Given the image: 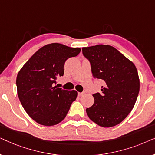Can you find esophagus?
I'll list each match as a JSON object with an SVG mask.
<instances>
[{
  "instance_id": "1",
  "label": "esophagus",
  "mask_w": 155,
  "mask_h": 155,
  "mask_svg": "<svg viewBox=\"0 0 155 155\" xmlns=\"http://www.w3.org/2000/svg\"><path fill=\"white\" fill-rule=\"evenodd\" d=\"M85 94V92H79L78 93V96L79 97H81V96H83V95Z\"/></svg>"
}]
</instances>
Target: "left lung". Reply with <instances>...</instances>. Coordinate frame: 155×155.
I'll return each instance as SVG.
<instances>
[{
	"label": "left lung",
	"mask_w": 155,
	"mask_h": 155,
	"mask_svg": "<svg viewBox=\"0 0 155 155\" xmlns=\"http://www.w3.org/2000/svg\"><path fill=\"white\" fill-rule=\"evenodd\" d=\"M82 50L90 61L93 77L104 83L101 92L92 94L94 102L86 109L87 114L101 127L115 126L132 111L138 96L140 80L136 67L111 46L99 44Z\"/></svg>",
	"instance_id": "1"
}]
</instances>
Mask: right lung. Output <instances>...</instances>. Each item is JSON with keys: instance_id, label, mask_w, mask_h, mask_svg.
<instances>
[{"instance_id": "obj_1", "label": "right lung", "mask_w": 155, "mask_h": 155, "mask_svg": "<svg viewBox=\"0 0 155 155\" xmlns=\"http://www.w3.org/2000/svg\"><path fill=\"white\" fill-rule=\"evenodd\" d=\"M80 51L58 43L47 44L19 71L16 80L19 99L27 114L38 124L51 126L62 121L77 98L75 90L55 85L57 78L64 74L67 59L77 56Z\"/></svg>"}]
</instances>
